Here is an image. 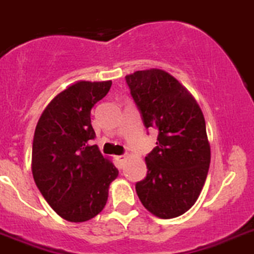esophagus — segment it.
Listing matches in <instances>:
<instances>
[{"label":"esophagus","mask_w":254,"mask_h":254,"mask_svg":"<svg viewBox=\"0 0 254 254\" xmlns=\"http://www.w3.org/2000/svg\"><path fill=\"white\" fill-rule=\"evenodd\" d=\"M125 159H127V155H119V156H116V160L119 163H124Z\"/></svg>","instance_id":"1"}]
</instances>
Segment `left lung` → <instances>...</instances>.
I'll use <instances>...</instances> for the list:
<instances>
[{
    "mask_svg": "<svg viewBox=\"0 0 254 254\" xmlns=\"http://www.w3.org/2000/svg\"><path fill=\"white\" fill-rule=\"evenodd\" d=\"M125 80L145 127L158 130L156 146L145 156L148 174L135 186L136 194L155 217H179L196 202L209 169L204 115L193 95L167 71H135Z\"/></svg>",
    "mask_w": 254,
    "mask_h": 254,
    "instance_id": "1",
    "label": "left lung"
}]
</instances>
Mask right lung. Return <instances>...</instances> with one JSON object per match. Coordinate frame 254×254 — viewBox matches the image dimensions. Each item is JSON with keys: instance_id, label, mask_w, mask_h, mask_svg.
Returning a JSON list of instances; mask_svg holds the SVG:
<instances>
[{"instance_id": "add662e5", "label": "right lung", "mask_w": 254, "mask_h": 254, "mask_svg": "<svg viewBox=\"0 0 254 254\" xmlns=\"http://www.w3.org/2000/svg\"><path fill=\"white\" fill-rule=\"evenodd\" d=\"M111 81L73 82L49 103L32 143V175L50 207L61 218L81 223L108 202L109 186L119 170L98 145L90 113L109 92Z\"/></svg>"}]
</instances>
